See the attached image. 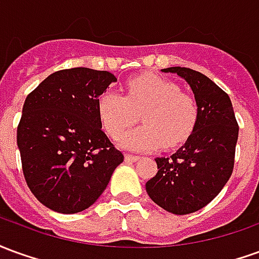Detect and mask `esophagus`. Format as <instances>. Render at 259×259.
Masks as SVG:
<instances>
[{
    "mask_svg": "<svg viewBox=\"0 0 259 259\" xmlns=\"http://www.w3.org/2000/svg\"><path fill=\"white\" fill-rule=\"evenodd\" d=\"M124 159H126V161H130V162H136V161H139V159H140V157H139V155L126 154V155H124Z\"/></svg>",
    "mask_w": 259,
    "mask_h": 259,
    "instance_id": "esophagus-1",
    "label": "esophagus"
}]
</instances>
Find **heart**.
<instances>
[{
	"label": "heart",
	"instance_id": "1",
	"mask_svg": "<svg viewBox=\"0 0 259 259\" xmlns=\"http://www.w3.org/2000/svg\"><path fill=\"white\" fill-rule=\"evenodd\" d=\"M126 94L113 89L97 98L101 126L112 139L118 137L140 112L141 126L126 132L119 144L130 151H152L162 146L172 150L194 133L200 120V104L183 93L172 80L154 73L135 76L124 84Z\"/></svg>",
	"mask_w": 259,
	"mask_h": 259
}]
</instances>
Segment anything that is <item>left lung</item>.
I'll return each instance as SVG.
<instances>
[{
  "label": "left lung",
  "instance_id": "left-lung-1",
  "mask_svg": "<svg viewBox=\"0 0 259 259\" xmlns=\"http://www.w3.org/2000/svg\"><path fill=\"white\" fill-rule=\"evenodd\" d=\"M162 70L190 84L200 120L185 146L170 157L155 158L158 172L146 190L165 211L187 215L209 204L233 174L239 124L229 96L205 74L180 66Z\"/></svg>",
  "mask_w": 259,
  "mask_h": 259
}]
</instances>
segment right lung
I'll list each match as a JSON object with an SVG mask.
<instances>
[{"mask_svg":"<svg viewBox=\"0 0 259 259\" xmlns=\"http://www.w3.org/2000/svg\"><path fill=\"white\" fill-rule=\"evenodd\" d=\"M112 81L107 70L64 69L26 97L16 136L22 169L31 193L53 211L87 209L123 162L97 113V98Z\"/></svg>","mask_w":259,"mask_h":259,"instance_id":"add662e5","label":"right lung"}]
</instances>
